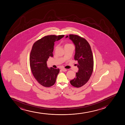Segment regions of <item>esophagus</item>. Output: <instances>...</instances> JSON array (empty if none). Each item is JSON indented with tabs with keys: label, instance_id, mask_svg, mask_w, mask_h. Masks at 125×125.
I'll return each mask as SVG.
<instances>
[{
	"label": "esophagus",
	"instance_id": "34e87169",
	"mask_svg": "<svg viewBox=\"0 0 125 125\" xmlns=\"http://www.w3.org/2000/svg\"><path fill=\"white\" fill-rule=\"evenodd\" d=\"M61 70L62 71H63V72H66V71H67V70L66 69H65V68H62V69H61Z\"/></svg>",
	"mask_w": 125,
	"mask_h": 125
}]
</instances>
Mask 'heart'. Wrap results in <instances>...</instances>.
I'll list each match as a JSON object with an SVG mask.
<instances>
[{"label":"heart","instance_id":"obj_1","mask_svg":"<svg viewBox=\"0 0 125 125\" xmlns=\"http://www.w3.org/2000/svg\"><path fill=\"white\" fill-rule=\"evenodd\" d=\"M70 45V44H66V45Z\"/></svg>","mask_w":125,"mask_h":125}]
</instances>
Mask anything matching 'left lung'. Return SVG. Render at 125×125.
<instances>
[{
  "label": "left lung",
  "mask_w": 125,
  "mask_h": 125,
  "mask_svg": "<svg viewBox=\"0 0 125 125\" xmlns=\"http://www.w3.org/2000/svg\"><path fill=\"white\" fill-rule=\"evenodd\" d=\"M68 37L75 46L74 59L77 60L78 70L75 78L70 80L73 86L80 88L85 85L91 78L93 69V57L91 46L88 41L77 35L70 34Z\"/></svg>",
  "instance_id": "1"
}]
</instances>
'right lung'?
Here are the masks:
<instances>
[{
    "label": "right lung",
    "instance_id": "1",
    "mask_svg": "<svg viewBox=\"0 0 125 125\" xmlns=\"http://www.w3.org/2000/svg\"><path fill=\"white\" fill-rule=\"evenodd\" d=\"M64 35H47L34 42L30 54V66L33 76L40 85L50 87L54 85L59 69L48 68L47 61L49 57H53L54 46L56 41Z\"/></svg>",
    "mask_w": 125,
    "mask_h": 125
}]
</instances>
